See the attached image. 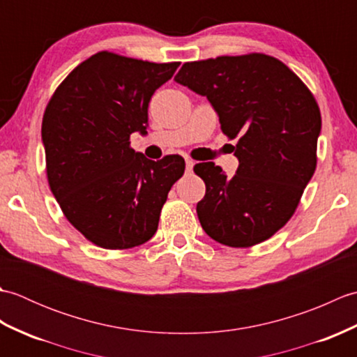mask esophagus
I'll use <instances>...</instances> for the list:
<instances>
[{"instance_id": "1", "label": "esophagus", "mask_w": 357, "mask_h": 357, "mask_svg": "<svg viewBox=\"0 0 357 357\" xmlns=\"http://www.w3.org/2000/svg\"><path fill=\"white\" fill-rule=\"evenodd\" d=\"M193 165H195V162L192 161V159H185V170H187V173H190L193 170Z\"/></svg>"}]
</instances>
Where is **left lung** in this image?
I'll return each instance as SVG.
<instances>
[{
  "label": "left lung",
  "mask_w": 357,
  "mask_h": 357,
  "mask_svg": "<svg viewBox=\"0 0 357 357\" xmlns=\"http://www.w3.org/2000/svg\"><path fill=\"white\" fill-rule=\"evenodd\" d=\"M174 81L207 96L239 165H195L206 183L199 222L219 244L245 248L288 222L316 170L321 112L313 93L279 59L250 53L185 63Z\"/></svg>",
  "instance_id": "8db88e82"
}]
</instances>
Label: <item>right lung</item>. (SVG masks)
I'll return each mask as SVG.
<instances>
[{
    "instance_id": "right-lung-1",
    "label": "right lung",
    "mask_w": 357,
    "mask_h": 357,
    "mask_svg": "<svg viewBox=\"0 0 357 357\" xmlns=\"http://www.w3.org/2000/svg\"><path fill=\"white\" fill-rule=\"evenodd\" d=\"M179 63L98 52L67 75L45 107L41 136L50 190L75 229L109 250L153 238L185 161L147 159L130 135H147L149 102Z\"/></svg>"
}]
</instances>
